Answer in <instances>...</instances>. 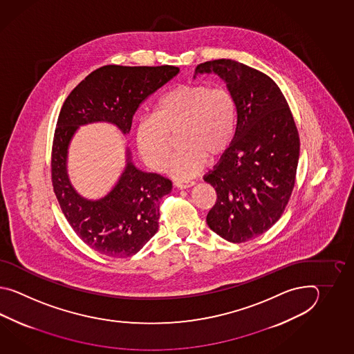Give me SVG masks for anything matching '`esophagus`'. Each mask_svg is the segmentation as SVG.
<instances>
[{
  "label": "esophagus",
  "mask_w": 354,
  "mask_h": 354,
  "mask_svg": "<svg viewBox=\"0 0 354 354\" xmlns=\"http://www.w3.org/2000/svg\"><path fill=\"white\" fill-rule=\"evenodd\" d=\"M195 183L194 182H183V180H177L174 183V186L180 189H185V188L192 187Z\"/></svg>",
  "instance_id": "34e87169"
}]
</instances>
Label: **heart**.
Listing matches in <instances>:
<instances>
[{
    "label": "heart",
    "instance_id": "b5f03b06",
    "mask_svg": "<svg viewBox=\"0 0 354 354\" xmlns=\"http://www.w3.org/2000/svg\"><path fill=\"white\" fill-rule=\"evenodd\" d=\"M236 120V104L229 91L205 83L180 84L159 98L153 115L139 120L136 148L151 169L163 171L177 133L180 148L168 172L189 178L206 166L209 157H218L229 148Z\"/></svg>",
    "mask_w": 354,
    "mask_h": 354
}]
</instances>
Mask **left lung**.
<instances>
[{
	"mask_svg": "<svg viewBox=\"0 0 354 354\" xmlns=\"http://www.w3.org/2000/svg\"><path fill=\"white\" fill-rule=\"evenodd\" d=\"M218 75L233 95V140L203 180L216 191L206 223L214 233L243 243L267 232L285 211L295 186L300 139L286 98L268 75L232 59L205 62L197 75Z\"/></svg>",
	"mask_w": 354,
	"mask_h": 354,
	"instance_id": "8db88e82",
	"label": "left lung"
}]
</instances>
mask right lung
Instances as JSON below:
<instances>
[{
	"label": "right lung",
	"mask_w": 354,
	"mask_h": 354,
	"mask_svg": "<svg viewBox=\"0 0 354 354\" xmlns=\"http://www.w3.org/2000/svg\"><path fill=\"white\" fill-rule=\"evenodd\" d=\"M180 68L104 66L69 93L62 106L52 149V180L60 209L90 248L113 258L134 256L158 232L159 203L172 182L136 168L125 151V167L113 187L97 200L77 192L68 176V149L80 127L109 122L128 136L138 107L178 75Z\"/></svg>",
	"instance_id": "add662e5"
}]
</instances>
